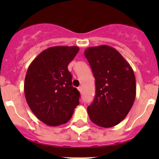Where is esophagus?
I'll return each instance as SVG.
<instances>
[{
    "label": "esophagus",
    "instance_id": "1",
    "mask_svg": "<svg viewBox=\"0 0 159 159\" xmlns=\"http://www.w3.org/2000/svg\"><path fill=\"white\" fill-rule=\"evenodd\" d=\"M78 91H80V92H82V87H78Z\"/></svg>",
    "mask_w": 159,
    "mask_h": 159
}]
</instances>
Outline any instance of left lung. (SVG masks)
Returning <instances> with one entry per match:
<instances>
[{
  "label": "left lung",
  "instance_id": "left-lung-1",
  "mask_svg": "<svg viewBox=\"0 0 159 159\" xmlns=\"http://www.w3.org/2000/svg\"><path fill=\"white\" fill-rule=\"evenodd\" d=\"M84 56L95 79V97L87 108L90 119L100 127L117 125L127 116L135 99L134 71L110 46L88 48Z\"/></svg>",
  "mask_w": 159,
  "mask_h": 159
}]
</instances>
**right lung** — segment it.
<instances>
[{"label": "right lung", "instance_id": "add662e5", "mask_svg": "<svg viewBox=\"0 0 159 159\" xmlns=\"http://www.w3.org/2000/svg\"><path fill=\"white\" fill-rule=\"evenodd\" d=\"M79 51L76 46H55L40 53L25 80L27 103L35 116L49 126L68 122L79 105L80 93L72 86L68 65Z\"/></svg>", "mask_w": 159, "mask_h": 159}]
</instances>
